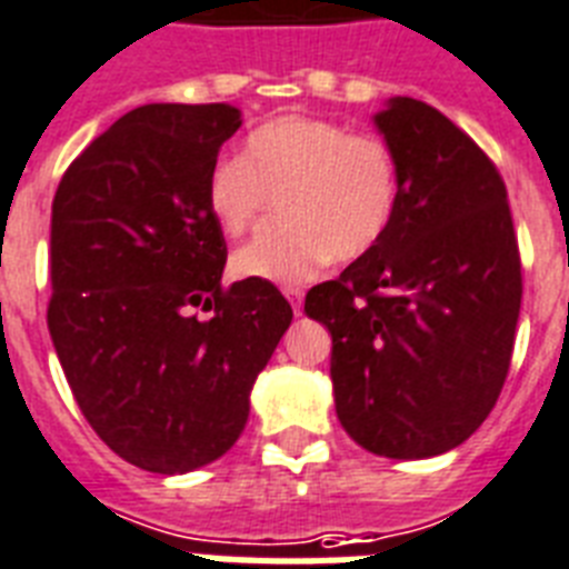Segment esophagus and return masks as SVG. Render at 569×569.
I'll list each match as a JSON object with an SVG mask.
<instances>
[{"label":"esophagus","instance_id":"1","mask_svg":"<svg viewBox=\"0 0 569 569\" xmlns=\"http://www.w3.org/2000/svg\"><path fill=\"white\" fill-rule=\"evenodd\" d=\"M284 297H288V302L293 306V311L299 313V308H302V290L299 288H284Z\"/></svg>","mask_w":569,"mask_h":569}]
</instances>
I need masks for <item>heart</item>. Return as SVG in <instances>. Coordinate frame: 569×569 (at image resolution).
I'll return each mask as SVG.
<instances>
[{
	"label": "heart",
	"instance_id": "heart-1",
	"mask_svg": "<svg viewBox=\"0 0 569 569\" xmlns=\"http://www.w3.org/2000/svg\"><path fill=\"white\" fill-rule=\"evenodd\" d=\"M276 197L279 222L240 247V279L299 284L329 258L356 261L379 247L399 208V163L388 140L356 134L322 117H279L258 126L243 158H220L206 176L217 229H256Z\"/></svg>",
	"mask_w": 569,
	"mask_h": 569
}]
</instances>
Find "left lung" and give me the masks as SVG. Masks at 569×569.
Segmentation results:
<instances>
[{"label":"left lung","mask_w":569,"mask_h":569,"mask_svg":"<svg viewBox=\"0 0 569 569\" xmlns=\"http://www.w3.org/2000/svg\"><path fill=\"white\" fill-rule=\"evenodd\" d=\"M372 126L399 163V208L372 252L308 290L331 335L340 426L372 456H443L506 385L520 317L515 222L497 167L456 122L393 97Z\"/></svg>","instance_id":"left-lung-1"}]
</instances>
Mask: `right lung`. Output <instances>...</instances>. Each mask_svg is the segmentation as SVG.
I'll return each instance as SVG.
<instances>
[{
    "mask_svg": "<svg viewBox=\"0 0 569 569\" xmlns=\"http://www.w3.org/2000/svg\"><path fill=\"white\" fill-rule=\"evenodd\" d=\"M240 122L226 102L134 108L70 163L52 202L47 322L63 376L99 438L161 476L234 447L293 320L270 281L220 284L206 176Z\"/></svg>",
    "mask_w": 569,
    "mask_h": 569,
    "instance_id": "1",
    "label": "right lung"
}]
</instances>
